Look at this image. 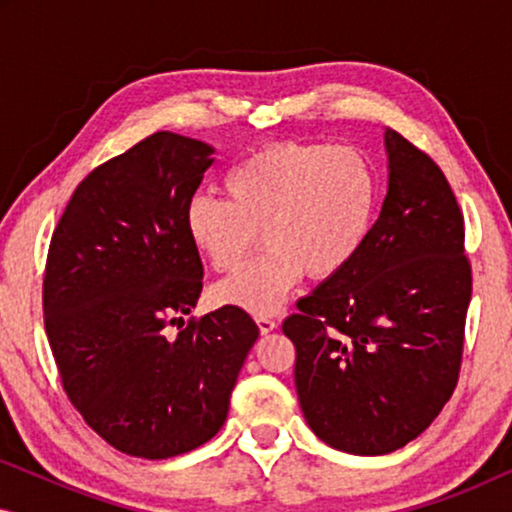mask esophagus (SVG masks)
Instances as JSON below:
<instances>
[{"instance_id":"34e87169","label":"esophagus","mask_w":512,"mask_h":512,"mask_svg":"<svg viewBox=\"0 0 512 512\" xmlns=\"http://www.w3.org/2000/svg\"><path fill=\"white\" fill-rule=\"evenodd\" d=\"M256 324H258V331H261L263 335H268L277 328V321L272 317H256Z\"/></svg>"}]
</instances>
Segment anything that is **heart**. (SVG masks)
I'll return each instance as SVG.
<instances>
[{
    "label": "heart",
    "mask_w": 512,
    "mask_h": 512,
    "mask_svg": "<svg viewBox=\"0 0 512 512\" xmlns=\"http://www.w3.org/2000/svg\"><path fill=\"white\" fill-rule=\"evenodd\" d=\"M226 198L193 195L184 228L214 270H235L263 235L265 254L216 286L221 305L270 317L305 272L340 275L366 247L380 202L370 160L347 144H270L235 165Z\"/></svg>",
    "instance_id": "heart-1"
}]
</instances>
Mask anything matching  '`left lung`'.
<instances>
[{
	"mask_svg": "<svg viewBox=\"0 0 512 512\" xmlns=\"http://www.w3.org/2000/svg\"><path fill=\"white\" fill-rule=\"evenodd\" d=\"M387 195L361 254L282 324L310 429L377 457L429 429L457 387L471 303L464 216L440 167L384 130Z\"/></svg>",
	"mask_w": 512,
	"mask_h": 512,
	"instance_id": "8db88e82",
	"label": "left lung"
}]
</instances>
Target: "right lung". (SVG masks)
Listing matches in <instances>:
<instances>
[{"instance_id": "right-lung-1", "label": "right lung", "mask_w": 512, "mask_h": 512, "mask_svg": "<svg viewBox=\"0 0 512 512\" xmlns=\"http://www.w3.org/2000/svg\"><path fill=\"white\" fill-rule=\"evenodd\" d=\"M212 163L200 139H142L76 186L48 249L44 317L62 387L130 457L170 459L214 438L258 338L228 305L184 324L202 291L184 209Z\"/></svg>"}]
</instances>
